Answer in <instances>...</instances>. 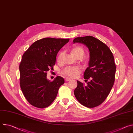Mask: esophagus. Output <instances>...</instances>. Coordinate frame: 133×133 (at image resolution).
Here are the masks:
<instances>
[{
  "instance_id": "esophagus-1",
  "label": "esophagus",
  "mask_w": 133,
  "mask_h": 133,
  "mask_svg": "<svg viewBox=\"0 0 133 133\" xmlns=\"http://www.w3.org/2000/svg\"><path fill=\"white\" fill-rule=\"evenodd\" d=\"M70 79H70V78H66L65 79V80L66 82H68V81H70Z\"/></svg>"
}]
</instances>
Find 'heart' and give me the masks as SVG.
<instances>
[{
    "instance_id": "1",
    "label": "heart",
    "mask_w": 133,
    "mask_h": 133,
    "mask_svg": "<svg viewBox=\"0 0 133 133\" xmlns=\"http://www.w3.org/2000/svg\"><path fill=\"white\" fill-rule=\"evenodd\" d=\"M72 52L77 58L79 56L83 57L84 55V50L80 47H76L72 49ZM64 54L65 52L64 51L59 52L57 56V60L58 62L62 61ZM62 72L66 77L69 78H75L77 77L82 72V69L81 67L77 66H67L64 68Z\"/></svg>"
}]
</instances>
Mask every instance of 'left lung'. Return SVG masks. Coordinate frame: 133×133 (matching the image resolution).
I'll list each match as a JSON object with an SVG mask.
<instances>
[{"label": "left lung", "instance_id": "1", "mask_svg": "<svg viewBox=\"0 0 133 133\" xmlns=\"http://www.w3.org/2000/svg\"><path fill=\"white\" fill-rule=\"evenodd\" d=\"M74 43H82L89 49V67L84 74L87 85L77 81L74 95L83 106L94 108L102 104L108 96L115 79L116 65L114 57L109 47L92 36L77 37Z\"/></svg>", "mask_w": 133, "mask_h": 133}]
</instances>
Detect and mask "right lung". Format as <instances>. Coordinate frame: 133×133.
Here are the masks:
<instances>
[{
  "instance_id": "obj_1",
  "label": "right lung",
  "mask_w": 133,
  "mask_h": 133,
  "mask_svg": "<svg viewBox=\"0 0 133 133\" xmlns=\"http://www.w3.org/2000/svg\"><path fill=\"white\" fill-rule=\"evenodd\" d=\"M69 41L45 38L34 42L24 53L19 64L20 86L25 97L33 106H49L64 83L61 76L52 82L47 80V71L53 69L57 54Z\"/></svg>"
}]
</instances>
